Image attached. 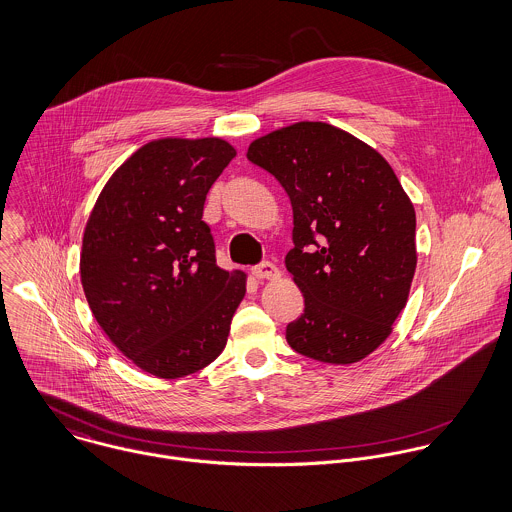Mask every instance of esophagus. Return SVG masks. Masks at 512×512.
<instances>
[{"label": "esophagus", "instance_id": "34e87169", "mask_svg": "<svg viewBox=\"0 0 512 512\" xmlns=\"http://www.w3.org/2000/svg\"><path fill=\"white\" fill-rule=\"evenodd\" d=\"M251 273H253V277H255V279H259V281H263V279L273 281V279H279V277H281L279 267H275V265H273V263H269V261H263V263L255 265V267L251 269Z\"/></svg>", "mask_w": 512, "mask_h": 512}]
</instances>
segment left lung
I'll list each match as a JSON object with an SVG mask.
<instances>
[{"instance_id":"left-lung-1","label":"left lung","mask_w":512,"mask_h":512,"mask_svg":"<svg viewBox=\"0 0 512 512\" xmlns=\"http://www.w3.org/2000/svg\"><path fill=\"white\" fill-rule=\"evenodd\" d=\"M293 205L287 271L305 312L289 346L318 362L354 364L390 334L413 281L415 209L386 158L326 122H295L249 144Z\"/></svg>"}]
</instances>
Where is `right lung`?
Returning a JSON list of instances; mask_svg holds the SVG:
<instances>
[{"instance_id":"right-lung-1","label":"right lung","mask_w":512,"mask_h":512,"mask_svg":"<svg viewBox=\"0 0 512 512\" xmlns=\"http://www.w3.org/2000/svg\"><path fill=\"white\" fill-rule=\"evenodd\" d=\"M235 148L221 138H160L106 182L81 251L87 303L140 370L174 380L225 348L247 275L215 263L205 196Z\"/></svg>"}]
</instances>
